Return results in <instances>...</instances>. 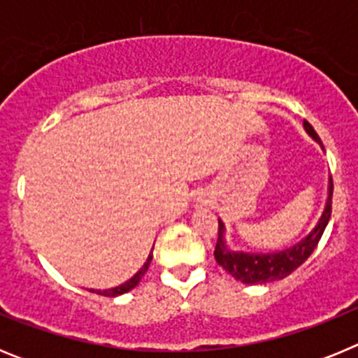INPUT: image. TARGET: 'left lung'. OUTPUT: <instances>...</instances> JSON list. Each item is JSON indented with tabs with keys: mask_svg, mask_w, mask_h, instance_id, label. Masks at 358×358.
<instances>
[{
	"mask_svg": "<svg viewBox=\"0 0 358 358\" xmlns=\"http://www.w3.org/2000/svg\"><path fill=\"white\" fill-rule=\"evenodd\" d=\"M306 134L321 145L319 136L312 129L308 122H303ZM331 194H334V185H331V177L328 179V195L327 202H324V210H322L321 217L315 222V226L310 229L308 235L303 236L299 242H296L290 248L283 249V251H273V252H248V251H235L229 248V243L226 240V226L218 218V240L217 248H215V260L222 268H226L227 273L235 280L242 281L245 285H264V283H271V281H280L283 278L294 273L303 262L314 252L315 245L321 240L322 233L327 229L328 222H330L331 215Z\"/></svg>",
	"mask_w": 358,
	"mask_h": 358,
	"instance_id": "8db88e82",
	"label": "left lung"
}]
</instances>
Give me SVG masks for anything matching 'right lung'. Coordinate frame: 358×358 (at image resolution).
I'll return each instance as SVG.
<instances>
[{
  "mask_svg": "<svg viewBox=\"0 0 358 358\" xmlns=\"http://www.w3.org/2000/svg\"><path fill=\"white\" fill-rule=\"evenodd\" d=\"M152 249H154V248H152ZM150 262H152V251H150V255H148L147 262L143 264V267H141L140 271H138V273H136L134 276L131 278V280H127L125 283H122L120 287H115V289H107V290L91 289V292H96V294H100V296H109V297H116V296H122V294L129 292V290H132L136 285H138V283H140V280L143 278V274L148 271V265H150Z\"/></svg>",
  "mask_w": 358,
  "mask_h": 358,
  "instance_id": "1",
  "label": "right lung"
}]
</instances>
